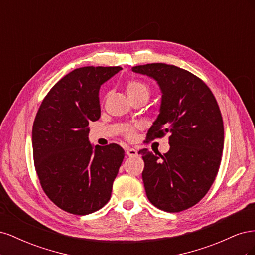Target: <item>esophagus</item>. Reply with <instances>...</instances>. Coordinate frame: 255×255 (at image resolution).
<instances>
[{
	"mask_svg": "<svg viewBox=\"0 0 255 255\" xmlns=\"http://www.w3.org/2000/svg\"><path fill=\"white\" fill-rule=\"evenodd\" d=\"M126 153H127L128 156L133 157V156H136V155H137V150H135V149H133V148H128V149L126 150Z\"/></svg>",
	"mask_w": 255,
	"mask_h": 255,
	"instance_id": "obj_1",
	"label": "esophagus"
}]
</instances>
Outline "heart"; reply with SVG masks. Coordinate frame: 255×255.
Instances as JSON below:
<instances>
[{"instance_id":"obj_1","label":"heart","mask_w":255,"mask_h":255,"mask_svg":"<svg viewBox=\"0 0 255 255\" xmlns=\"http://www.w3.org/2000/svg\"><path fill=\"white\" fill-rule=\"evenodd\" d=\"M126 90H127V95L128 97H134L137 95H149V89L146 85L140 81H136V80H132V81H128L127 83V86H126ZM127 134L128 137L132 138L134 136L133 130L130 128H127Z\"/></svg>"}]
</instances>
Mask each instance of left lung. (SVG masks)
Listing matches in <instances>:
<instances>
[{
  "mask_svg": "<svg viewBox=\"0 0 255 255\" xmlns=\"http://www.w3.org/2000/svg\"><path fill=\"white\" fill-rule=\"evenodd\" d=\"M132 71L155 81L161 94L146 138L170 135L167 153L138 152L146 197L165 212L187 210L205 196L218 173L225 137L219 106L203 81L179 67L146 64Z\"/></svg>",
  "mask_w": 255,
  "mask_h": 255,
  "instance_id": "1",
  "label": "left lung"
}]
</instances>
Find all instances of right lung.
Instances as JSON below:
<instances>
[{
  "instance_id": "obj_1",
  "label": "right lung",
  "mask_w": 255,
  "mask_h": 255,
  "mask_svg": "<svg viewBox=\"0 0 255 255\" xmlns=\"http://www.w3.org/2000/svg\"><path fill=\"white\" fill-rule=\"evenodd\" d=\"M121 67H83L58 81L33 126L35 168L42 189L61 210L88 215L102 208L125 158L120 145L90 143L88 125L101 116L99 91Z\"/></svg>"
}]
</instances>
